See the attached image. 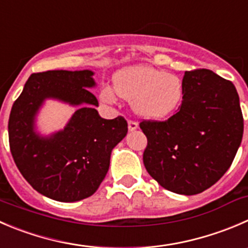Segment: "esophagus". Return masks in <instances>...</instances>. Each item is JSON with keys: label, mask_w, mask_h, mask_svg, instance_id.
<instances>
[{"label": "esophagus", "mask_w": 248, "mask_h": 248, "mask_svg": "<svg viewBox=\"0 0 248 248\" xmlns=\"http://www.w3.org/2000/svg\"><path fill=\"white\" fill-rule=\"evenodd\" d=\"M138 128V122L133 121V120H128V129L129 131H134Z\"/></svg>", "instance_id": "34e87169"}]
</instances>
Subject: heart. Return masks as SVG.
Instances as JSON below:
<instances>
[{
  "mask_svg": "<svg viewBox=\"0 0 248 248\" xmlns=\"http://www.w3.org/2000/svg\"><path fill=\"white\" fill-rule=\"evenodd\" d=\"M114 88L115 91L105 87L102 91L104 102H116V92L120 97L133 102L134 111L146 119L170 116L184 97V86L178 76L144 64L119 71L115 75Z\"/></svg>",
  "mask_w": 248,
  "mask_h": 248,
  "instance_id": "b5f03b06",
  "label": "heart"
}]
</instances>
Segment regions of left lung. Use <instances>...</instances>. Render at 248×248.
<instances>
[{"mask_svg":"<svg viewBox=\"0 0 248 248\" xmlns=\"http://www.w3.org/2000/svg\"><path fill=\"white\" fill-rule=\"evenodd\" d=\"M184 97L166 121L139 124L148 139L143 162L167 190L195 195L223 177L244 133L239 94L232 81L207 69L185 71Z\"/></svg>","mask_w":248,"mask_h":248,"instance_id":"obj_1","label":"left lung"}]
</instances>
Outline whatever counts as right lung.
Listing matches in <instances>:
<instances>
[{
  "label": "right lung",
  "instance_id": "obj_1",
  "mask_svg": "<svg viewBox=\"0 0 248 248\" xmlns=\"http://www.w3.org/2000/svg\"><path fill=\"white\" fill-rule=\"evenodd\" d=\"M91 70L36 73L12 107L8 121L9 148L16 167L42 195L75 202L90 198L107 175L110 155L126 137L122 116L102 119L98 100L87 88L95 86ZM47 97L82 105L63 131L49 137L34 132V116Z\"/></svg>",
  "mask_w": 248,
  "mask_h": 248
}]
</instances>
